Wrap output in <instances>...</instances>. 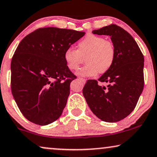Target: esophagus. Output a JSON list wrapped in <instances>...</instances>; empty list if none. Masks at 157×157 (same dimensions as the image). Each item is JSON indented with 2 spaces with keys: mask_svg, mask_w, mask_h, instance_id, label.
Instances as JSON below:
<instances>
[{
  "mask_svg": "<svg viewBox=\"0 0 157 157\" xmlns=\"http://www.w3.org/2000/svg\"><path fill=\"white\" fill-rule=\"evenodd\" d=\"M79 80H81V81H82L83 83H86V79H85V78H79Z\"/></svg>",
  "mask_w": 157,
  "mask_h": 157,
  "instance_id": "obj_1",
  "label": "esophagus"
}]
</instances>
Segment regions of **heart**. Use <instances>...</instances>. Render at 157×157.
Listing matches in <instances>:
<instances>
[{"mask_svg":"<svg viewBox=\"0 0 157 157\" xmlns=\"http://www.w3.org/2000/svg\"><path fill=\"white\" fill-rule=\"evenodd\" d=\"M85 58L86 65L81 68L77 75L94 76L104 74L112 67L116 59V49L113 43L102 36L89 34L77 44V50L68 48L64 52L63 59L67 67L76 70Z\"/></svg>","mask_w":157,"mask_h":157,"instance_id":"obj_1","label":"heart"}]
</instances>
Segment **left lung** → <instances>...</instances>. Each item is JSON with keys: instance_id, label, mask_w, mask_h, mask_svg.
<instances>
[{"instance_id": "obj_1", "label": "left lung", "mask_w": 157, "mask_h": 157, "mask_svg": "<svg viewBox=\"0 0 157 157\" xmlns=\"http://www.w3.org/2000/svg\"><path fill=\"white\" fill-rule=\"evenodd\" d=\"M92 33L110 36L116 59L112 67L98 81H87L83 96L98 119L110 123L119 121L132 112L142 93L144 56L136 40L119 25L111 24ZM98 81L108 85H98Z\"/></svg>"}]
</instances>
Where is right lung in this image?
Listing matches in <instances>:
<instances>
[{"label":"right lung","mask_w":157,"mask_h":157,"mask_svg":"<svg viewBox=\"0 0 157 157\" xmlns=\"http://www.w3.org/2000/svg\"><path fill=\"white\" fill-rule=\"evenodd\" d=\"M85 32L41 28L25 36L11 60V91L23 115L38 125L61 117L76 76L63 59L66 49Z\"/></svg>","instance_id":"right-lung-1"}]
</instances>
